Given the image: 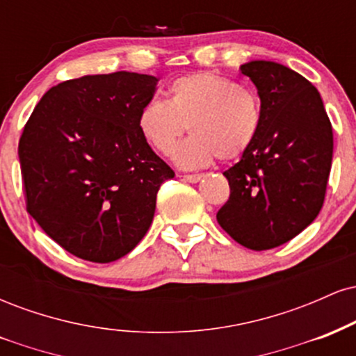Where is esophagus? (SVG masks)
<instances>
[{"mask_svg":"<svg viewBox=\"0 0 356 356\" xmlns=\"http://www.w3.org/2000/svg\"><path fill=\"white\" fill-rule=\"evenodd\" d=\"M202 179V175L201 174H187V175H184V181H187V182H191V184H195V182H199Z\"/></svg>","mask_w":356,"mask_h":356,"instance_id":"obj_1","label":"esophagus"}]
</instances>
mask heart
I'll use <instances>...</instances> for the list:
<instances>
[{
	"mask_svg": "<svg viewBox=\"0 0 356 356\" xmlns=\"http://www.w3.org/2000/svg\"><path fill=\"white\" fill-rule=\"evenodd\" d=\"M263 122L254 90L212 72L174 80L169 100H147L138 112V130L157 152L170 154L186 128L193 136L172 153L184 169H201L238 159L254 144Z\"/></svg>",
	"mask_w": 356,
	"mask_h": 356,
	"instance_id": "heart-1",
	"label": "heart"
}]
</instances>
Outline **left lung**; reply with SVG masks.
Wrapping results in <instances>:
<instances>
[{"instance_id": "left-lung-1", "label": "left lung", "mask_w": 356, "mask_h": 356, "mask_svg": "<svg viewBox=\"0 0 356 356\" xmlns=\"http://www.w3.org/2000/svg\"><path fill=\"white\" fill-rule=\"evenodd\" d=\"M241 73L257 88L263 122L254 144L224 175L231 195L218 222L241 246L288 243L320 214L332 170L333 130L321 95L276 61L252 60Z\"/></svg>"}]
</instances>
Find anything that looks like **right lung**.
<instances>
[{
    "label": "right lung",
    "mask_w": 356,
    "mask_h": 356,
    "mask_svg": "<svg viewBox=\"0 0 356 356\" xmlns=\"http://www.w3.org/2000/svg\"><path fill=\"white\" fill-rule=\"evenodd\" d=\"M157 81L130 72L61 81L24 125L26 211L73 256L120 259L152 224L161 184L174 177L137 125Z\"/></svg>",
    "instance_id": "add662e5"
}]
</instances>
